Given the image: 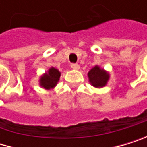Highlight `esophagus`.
<instances>
[{
  "label": "esophagus",
  "instance_id": "34e87169",
  "mask_svg": "<svg viewBox=\"0 0 147 147\" xmlns=\"http://www.w3.org/2000/svg\"><path fill=\"white\" fill-rule=\"evenodd\" d=\"M70 67H71L73 69H79V68H80V66H79L78 63H71V64H70Z\"/></svg>",
  "mask_w": 147,
  "mask_h": 147
}]
</instances>
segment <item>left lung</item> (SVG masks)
Segmentation results:
<instances>
[{"mask_svg":"<svg viewBox=\"0 0 147 147\" xmlns=\"http://www.w3.org/2000/svg\"><path fill=\"white\" fill-rule=\"evenodd\" d=\"M88 77H89V81L95 87L105 86L109 78L108 73L105 72L103 69H100V67L98 66H95L89 71Z\"/></svg>","mask_w":147,"mask_h":147,"instance_id":"left-lung-1","label":"left lung"}]
</instances>
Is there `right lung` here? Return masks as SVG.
Returning <instances> with one entry per match:
<instances>
[{"instance_id": "1", "label": "right lung", "mask_w": 147, "mask_h": 147, "mask_svg": "<svg viewBox=\"0 0 147 147\" xmlns=\"http://www.w3.org/2000/svg\"><path fill=\"white\" fill-rule=\"evenodd\" d=\"M61 73L58 69L55 68H51L49 69L48 73L40 78V86L46 89L53 88L56 86V84L60 78Z\"/></svg>"}]
</instances>
